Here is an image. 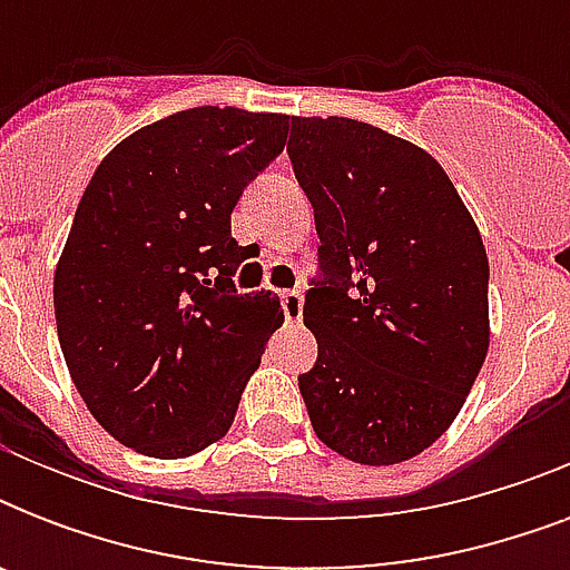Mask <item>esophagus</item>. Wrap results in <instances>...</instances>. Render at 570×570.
<instances>
[{"label": "esophagus", "instance_id": "obj_1", "mask_svg": "<svg viewBox=\"0 0 570 570\" xmlns=\"http://www.w3.org/2000/svg\"><path fill=\"white\" fill-rule=\"evenodd\" d=\"M281 304H284L286 322H302L304 295L298 293V289H284V293H281Z\"/></svg>", "mask_w": 570, "mask_h": 570}]
</instances>
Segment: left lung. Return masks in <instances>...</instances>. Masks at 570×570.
Returning <instances> with one entry per match:
<instances>
[{"mask_svg":"<svg viewBox=\"0 0 570 570\" xmlns=\"http://www.w3.org/2000/svg\"><path fill=\"white\" fill-rule=\"evenodd\" d=\"M295 180L313 206L320 275L298 375L313 432L357 464H399L441 438L488 355V257L441 165L352 118H293Z\"/></svg>","mask_w":570,"mask_h":570,"instance_id":"1","label":"left lung"}]
</instances>
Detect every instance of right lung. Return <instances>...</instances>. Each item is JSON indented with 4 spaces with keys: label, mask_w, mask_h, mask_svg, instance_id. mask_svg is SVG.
<instances>
[{
    "label": "right lung",
    "mask_w": 570,
    "mask_h": 570,
    "mask_svg": "<svg viewBox=\"0 0 570 570\" xmlns=\"http://www.w3.org/2000/svg\"><path fill=\"white\" fill-rule=\"evenodd\" d=\"M286 115L177 111L94 171L56 268L58 343L94 420L124 446L186 459L227 434L284 311L239 293L230 213L286 145Z\"/></svg>",
    "instance_id": "add662e5"
}]
</instances>
